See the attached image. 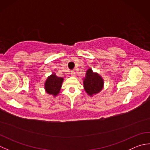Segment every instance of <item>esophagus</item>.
<instances>
[{
    "label": "esophagus",
    "mask_w": 150,
    "mask_h": 150,
    "mask_svg": "<svg viewBox=\"0 0 150 150\" xmlns=\"http://www.w3.org/2000/svg\"><path fill=\"white\" fill-rule=\"evenodd\" d=\"M71 75H72V76H73V77H75V71L74 70H72V71H71Z\"/></svg>",
    "instance_id": "esophagus-1"
}]
</instances>
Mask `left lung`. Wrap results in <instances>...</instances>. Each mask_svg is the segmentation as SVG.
<instances>
[{
  "mask_svg": "<svg viewBox=\"0 0 150 150\" xmlns=\"http://www.w3.org/2000/svg\"><path fill=\"white\" fill-rule=\"evenodd\" d=\"M83 82L85 90L90 95L100 92L104 84L103 80L100 76L96 73H93L91 69H89L86 71Z\"/></svg>",
  "mask_w": 150,
  "mask_h": 150,
  "instance_id": "1",
  "label": "left lung"
}]
</instances>
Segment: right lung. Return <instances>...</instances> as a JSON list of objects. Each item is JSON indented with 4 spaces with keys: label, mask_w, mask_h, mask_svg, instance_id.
I'll return each instance as SVG.
<instances>
[{
    "label": "right lung",
    "mask_w": 150,
    "mask_h": 150,
    "mask_svg": "<svg viewBox=\"0 0 150 150\" xmlns=\"http://www.w3.org/2000/svg\"><path fill=\"white\" fill-rule=\"evenodd\" d=\"M62 82L63 78L57 77L55 74L50 76L45 82V89L47 93L56 96L59 93Z\"/></svg>",
    "instance_id": "right-lung-1"
}]
</instances>
